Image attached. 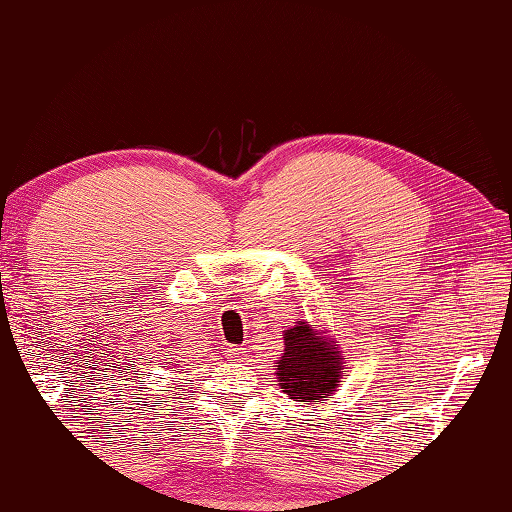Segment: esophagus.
<instances>
[{
  "instance_id": "obj_1",
  "label": "esophagus",
  "mask_w": 512,
  "mask_h": 512,
  "mask_svg": "<svg viewBox=\"0 0 512 512\" xmlns=\"http://www.w3.org/2000/svg\"><path fill=\"white\" fill-rule=\"evenodd\" d=\"M230 354H232V357H241V354H244V348L235 345V348H230Z\"/></svg>"
}]
</instances>
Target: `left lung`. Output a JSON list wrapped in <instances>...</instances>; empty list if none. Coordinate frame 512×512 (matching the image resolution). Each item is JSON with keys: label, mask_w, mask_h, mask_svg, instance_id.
I'll return each mask as SVG.
<instances>
[{"label": "left lung", "mask_w": 512, "mask_h": 512, "mask_svg": "<svg viewBox=\"0 0 512 512\" xmlns=\"http://www.w3.org/2000/svg\"><path fill=\"white\" fill-rule=\"evenodd\" d=\"M284 350L275 363V379L293 402H325L341 386L345 359L339 341L325 327H311L307 320L284 329Z\"/></svg>", "instance_id": "8db88e82"}]
</instances>
